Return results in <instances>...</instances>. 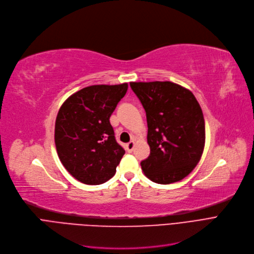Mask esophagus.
<instances>
[{"mask_svg":"<svg viewBox=\"0 0 254 254\" xmlns=\"http://www.w3.org/2000/svg\"><path fill=\"white\" fill-rule=\"evenodd\" d=\"M134 146H135V142H134V141H130V142H128V143L126 144V150H127V152L131 153L132 151H133Z\"/></svg>","mask_w":254,"mask_h":254,"instance_id":"1","label":"esophagus"}]
</instances>
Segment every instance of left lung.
<instances>
[{
    "label": "left lung",
    "instance_id": "obj_1",
    "mask_svg": "<svg viewBox=\"0 0 254 254\" xmlns=\"http://www.w3.org/2000/svg\"><path fill=\"white\" fill-rule=\"evenodd\" d=\"M147 115L150 155L140 162L151 181L171 184L196 166L204 148V120L189 90L172 81L130 82Z\"/></svg>",
    "mask_w": 254,
    "mask_h": 254
}]
</instances>
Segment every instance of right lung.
<instances>
[{
    "mask_svg": "<svg viewBox=\"0 0 254 254\" xmlns=\"http://www.w3.org/2000/svg\"><path fill=\"white\" fill-rule=\"evenodd\" d=\"M128 84H96L72 94L62 104L55 126L58 156L68 173L87 185L113 178L125 154L110 118Z\"/></svg>",
    "mask_w": 254,
    "mask_h": 254,
    "instance_id": "obj_1",
    "label": "right lung"
}]
</instances>
